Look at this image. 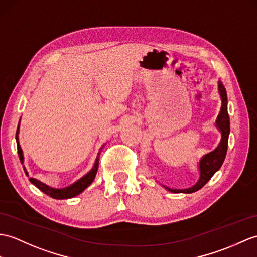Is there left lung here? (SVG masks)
I'll use <instances>...</instances> for the list:
<instances>
[{
    "label": "left lung",
    "mask_w": 257,
    "mask_h": 257,
    "mask_svg": "<svg viewBox=\"0 0 257 257\" xmlns=\"http://www.w3.org/2000/svg\"><path fill=\"white\" fill-rule=\"evenodd\" d=\"M219 93L222 99L221 110H220L218 118H217V127L221 131V141H220L219 146L216 150L206 154V156L200 160L199 162V170H200V177L198 182H197L193 187L187 189H173L168 186H164L165 189L170 190L173 193H195L207 184V182L210 180L223 163V161L226 156V151H228V140H229V134H230V117L228 114V97H226V92L223 84L219 81Z\"/></svg>",
    "instance_id": "obj_1"
}]
</instances>
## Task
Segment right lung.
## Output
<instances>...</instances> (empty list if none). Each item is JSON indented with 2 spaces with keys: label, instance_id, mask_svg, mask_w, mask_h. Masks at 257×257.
<instances>
[{
  "label": "right lung",
  "instance_id": "add662e5",
  "mask_svg": "<svg viewBox=\"0 0 257 257\" xmlns=\"http://www.w3.org/2000/svg\"><path fill=\"white\" fill-rule=\"evenodd\" d=\"M17 134H19V127H17V131H16V141H17V152H19V157H20V160L21 162L23 163V160H24V157H23V151L22 149L20 147V142H19V138H17ZM105 146V145H104ZM104 146L100 148V150L97 154V158L96 160H95V163H94V166L93 169L89 171L87 174L85 176H83L82 178H80L79 181L75 182L74 184L70 185V186L65 187V188H61V189H55V188H51L49 186H47V185H45L44 183H41L40 181L36 180V178H29V181L32 182V184H34L36 187H37L38 189H40L41 192L45 193L46 195L52 197V198L55 199H68V198H72V197H75L76 195L81 194L83 190H84L85 188H87L89 185L92 184V182L94 181L95 176H96V173H97V170H98V164H99V154L101 152V150H103ZM25 170V169H24ZM25 173L26 175H28V173L26 172L25 170Z\"/></svg>",
  "mask_w": 257,
  "mask_h": 257
}]
</instances>
